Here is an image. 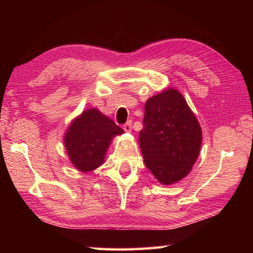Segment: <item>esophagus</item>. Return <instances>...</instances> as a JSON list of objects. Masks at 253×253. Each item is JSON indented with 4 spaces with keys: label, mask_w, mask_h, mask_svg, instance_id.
<instances>
[{
    "label": "esophagus",
    "mask_w": 253,
    "mask_h": 253,
    "mask_svg": "<svg viewBox=\"0 0 253 253\" xmlns=\"http://www.w3.org/2000/svg\"><path fill=\"white\" fill-rule=\"evenodd\" d=\"M123 128L126 132H130L131 131V122H127L125 125H124Z\"/></svg>",
    "instance_id": "1"
}]
</instances>
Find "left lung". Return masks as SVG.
<instances>
[{"label":"left lung","instance_id":"obj_1","mask_svg":"<svg viewBox=\"0 0 253 253\" xmlns=\"http://www.w3.org/2000/svg\"><path fill=\"white\" fill-rule=\"evenodd\" d=\"M139 146L144 163L163 185L187 176L202 144V129L185 98L168 88L147 99Z\"/></svg>","mask_w":253,"mask_h":253}]
</instances>
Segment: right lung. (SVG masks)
<instances>
[{"label":"right lung","mask_w":253,"mask_h":253,"mask_svg":"<svg viewBox=\"0 0 253 253\" xmlns=\"http://www.w3.org/2000/svg\"><path fill=\"white\" fill-rule=\"evenodd\" d=\"M122 134L124 130L111 118L97 108H89L70 123L63 143L71 164L88 173L104 164L111 140Z\"/></svg>","instance_id":"1"}]
</instances>
